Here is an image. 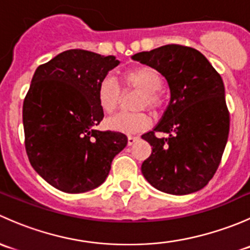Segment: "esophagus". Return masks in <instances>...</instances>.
Returning <instances> with one entry per match:
<instances>
[{
    "mask_svg": "<svg viewBox=\"0 0 250 250\" xmlns=\"http://www.w3.org/2000/svg\"><path fill=\"white\" fill-rule=\"evenodd\" d=\"M139 139L140 138L137 137V135H129V137H128V145H133V144L137 143Z\"/></svg>",
    "mask_w": 250,
    "mask_h": 250,
    "instance_id": "esophagus-1",
    "label": "esophagus"
}]
</instances>
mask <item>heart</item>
<instances>
[{
	"label": "heart",
	"mask_w": 250,
	"mask_h": 250,
	"mask_svg": "<svg viewBox=\"0 0 250 250\" xmlns=\"http://www.w3.org/2000/svg\"><path fill=\"white\" fill-rule=\"evenodd\" d=\"M123 87L138 89L143 93L139 100V107L148 106L157 110L162 106L163 99L158 90L163 85V78L160 72L151 66H138L125 72L122 76ZM98 105L104 112L111 113L117 109L121 100V87L117 81L111 76L100 80L95 92ZM106 127L115 132L134 134L150 127L151 118L144 111L140 112H120L107 118Z\"/></svg>",
	"instance_id": "1"
}]
</instances>
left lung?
I'll use <instances>...</instances> for the list:
<instances>
[{
    "mask_svg": "<svg viewBox=\"0 0 250 250\" xmlns=\"http://www.w3.org/2000/svg\"><path fill=\"white\" fill-rule=\"evenodd\" d=\"M167 80L170 103L157 127L141 135L152 146L141 165L162 192L188 195L203 188L221 162L230 130L223 78L197 49L167 44L133 55ZM156 131L167 132L157 138Z\"/></svg>",
    "mask_w": 250,
    "mask_h": 250,
    "instance_id": "8db88e82",
    "label": "left lung"
}]
</instances>
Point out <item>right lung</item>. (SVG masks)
<instances>
[{
  "instance_id": "obj_1",
  "label": "right lung",
  "mask_w": 250,
  "mask_h": 250,
  "mask_svg": "<svg viewBox=\"0 0 250 250\" xmlns=\"http://www.w3.org/2000/svg\"><path fill=\"white\" fill-rule=\"evenodd\" d=\"M118 64L113 55L69 49L35 71L22 104L25 148L32 168L62 192L102 185L127 145L123 133L95 129L104 118L97 87Z\"/></svg>"
}]
</instances>
